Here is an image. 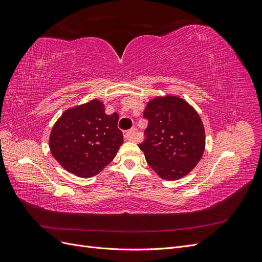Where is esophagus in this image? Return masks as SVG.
<instances>
[{"label":"esophagus","instance_id":"34e87169","mask_svg":"<svg viewBox=\"0 0 262 262\" xmlns=\"http://www.w3.org/2000/svg\"><path fill=\"white\" fill-rule=\"evenodd\" d=\"M134 134H136V130H134V129L125 131V132H124V139H125L126 141H131V140H133V138H134Z\"/></svg>","mask_w":262,"mask_h":262}]
</instances>
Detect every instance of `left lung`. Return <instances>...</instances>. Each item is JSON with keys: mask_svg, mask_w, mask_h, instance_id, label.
<instances>
[{"mask_svg": "<svg viewBox=\"0 0 262 262\" xmlns=\"http://www.w3.org/2000/svg\"><path fill=\"white\" fill-rule=\"evenodd\" d=\"M148 120L139 144L150 168L165 180H177L200 162L205 148L201 118L185 99L173 95L150 99L143 113Z\"/></svg>", "mask_w": 262, "mask_h": 262, "instance_id": "8db88e82", "label": "left lung"}]
</instances>
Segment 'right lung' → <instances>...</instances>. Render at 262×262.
<instances>
[{
	"label": "right lung",
	"instance_id": "1",
	"mask_svg": "<svg viewBox=\"0 0 262 262\" xmlns=\"http://www.w3.org/2000/svg\"><path fill=\"white\" fill-rule=\"evenodd\" d=\"M117 113L107 115L104 102L93 99L67 109L52 126V156L73 175L90 178L112 162L123 143Z\"/></svg>",
	"mask_w": 262,
	"mask_h": 262
}]
</instances>
